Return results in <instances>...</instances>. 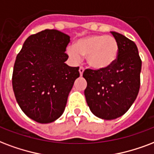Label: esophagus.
<instances>
[{
  "label": "esophagus",
  "instance_id": "obj_1",
  "mask_svg": "<svg viewBox=\"0 0 154 154\" xmlns=\"http://www.w3.org/2000/svg\"><path fill=\"white\" fill-rule=\"evenodd\" d=\"M84 70H85V69H84V68H83V67H80L79 68V72H80V75H81V76H82V74H83Z\"/></svg>",
  "mask_w": 154,
  "mask_h": 154
}]
</instances>
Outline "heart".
Returning <instances> with one entry per match:
<instances>
[{"instance_id": "1", "label": "heart", "mask_w": 154, "mask_h": 154, "mask_svg": "<svg viewBox=\"0 0 154 154\" xmlns=\"http://www.w3.org/2000/svg\"><path fill=\"white\" fill-rule=\"evenodd\" d=\"M67 52L78 61L81 56H86L88 64L94 69H104L115 63L119 53V44L111 35H94L80 38L74 47H69Z\"/></svg>"}]
</instances>
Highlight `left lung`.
Returning <instances> with one entry per match:
<instances>
[{
    "mask_svg": "<svg viewBox=\"0 0 154 154\" xmlns=\"http://www.w3.org/2000/svg\"><path fill=\"white\" fill-rule=\"evenodd\" d=\"M119 44L112 65L104 69H86L85 96L90 111L98 118L114 119L125 114L134 103L140 85L141 60L133 41L111 32Z\"/></svg>",
    "mask_w": 154,
    "mask_h": 154,
    "instance_id": "left-lung-1",
    "label": "left lung"
}]
</instances>
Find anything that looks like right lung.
Instances as JSON below:
<instances>
[{
    "instance_id": "1",
    "label": "right lung",
    "mask_w": 154,
    "mask_h": 154,
    "mask_svg": "<svg viewBox=\"0 0 154 154\" xmlns=\"http://www.w3.org/2000/svg\"><path fill=\"white\" fill-rule=\"evenodd\" d=\"M70 37L56 30H44L26 39L16 57L12 85L22 111L33 120L48 124L61 116L79 67L64 62Z\"/></svg>"
}]
</instances>
